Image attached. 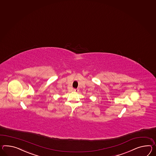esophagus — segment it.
Segmentation results:
<instances>
[{
	"mask_svg": "<svg viewBox=\"0 0 156 156\" xmlns=\"http://www.w3.org/2000/svg\"><path fill=\"white\" fill-rule=\"evenodd\" d=\"M73 91H74V92H78L79 91V90L78 89H74Z\"/></svg>",
	"mask_w": 156,
	"mask_h": 156,
	"instance_id": "34e87169",
	"label": "esophagus"
}]
</instances>
